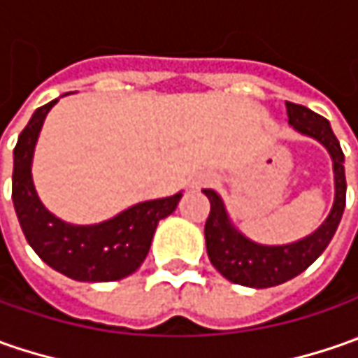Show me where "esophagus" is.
<instances>
[{
  "label": "esophagus",
  "instance_id": "1",
  "mask_svg": "<svg viewBox=\"0 0 358 358\" xmlns=\"http://www.w3.org/2000/svg\"><path fill=\"white\" fill-rule=\"evenodd\" d=\"M209 181H211V177H197V179H195V187L205 185V183H209Z\"/></svg>",
  "mask_w": 358,
  "mask_h": 358
}]
</instances>
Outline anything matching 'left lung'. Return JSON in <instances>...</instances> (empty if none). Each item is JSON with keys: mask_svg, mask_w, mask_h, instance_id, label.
Here are the masks:
<instances>
[{"mask_svg": "<svg viewBox=\"0 0 358 358\" xmlns=\"http://www.w3.org/2000/svg\"><path fill=\"white\" fill-rule=\"evenodd\" d=\"M285 105H287L291 127L296 133L319 141L333 159L335 201L327 219L307 237L287 245H261L245 237L233 225L227 207L217 191L203 189V193L211 203V211L205 223V243H207L209 261L227 281L237 282L243 287L267 289L301 275L327 249L345 211V199H347L345 155L338 145V139L331 129V123L303 105L291 103V101H287Z\"/></svg>", "mask_w": 358, "mask_h": 358, "instance_id": "obj_1", "label": "left lung"}]
</instances>
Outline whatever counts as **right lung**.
Masks as SVG:
<instances>
[{
	"label": "right lung",
	"mask_w": 358,
	"mask_h": 358,
	"mask_svg": "<svg viewBox=\"0 0 358 358\" xmlns=\"http://www.w3.org/2000/svg\"><path fill=\"white\" fill-rule=\"evenodd\" d=\"M59 99H53L35 109L13 149L11 199L21 231L43 263L73 281L109 282L125 279L141 267L159 221L177 209L183 193L179 191L171 197L137 203L93 225H71L55 217L35 191L31 163L39 131L49 109Z\"/></svg>",
	"instance_id": "add662e5"
}]
</instances>
